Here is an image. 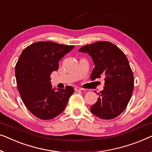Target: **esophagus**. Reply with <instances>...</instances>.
Returning a JSON list of instances; mask_svg holds the SVG:
<instances>
[{
    "label": "esophagus",
    "instance_id": "1",
    "mask_svg": "<svg viewBox=\"0 0 152 152\" xmlns=\"http://www.w3.org/2000/svg\"><path fill=\"white\" fill-rule=\"evenodd\" d=\"M83 90H84V89L81 88V87H75V91H83Z\"/></svg>",
    "mask_w": 152,
    "mask_h": 152
}]
</instances>
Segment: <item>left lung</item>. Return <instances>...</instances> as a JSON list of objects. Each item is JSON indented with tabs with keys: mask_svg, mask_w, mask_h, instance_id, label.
<instances>
[{
	"mask_svg": "<svg viewBox=\"0 0 152 152\" xmlns=\"http://www.w3.org/2000/svg\"><path fill=\"white\" fill-rule=\"evenodd\" d=\"M78 52L92 58L95 67L91 80L102 76L105 80L97 102L91 106V113L102 119L116 118L126 108L134 90V76L127 57L110 42L87 45Z\"/></svg>",
	"mask_w": 152,
	"mask_h": 152,
	"instance_id": "8db88e82",
	"label": "left lung"
}]
</instances>
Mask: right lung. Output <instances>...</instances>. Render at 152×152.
Instances as JSON below:
<instances>
[{
	"label": "right lung",
	"instance_id": "1",
	"mask_svg": "<svg viewBox=\"0 0 152 152\" xmlns=\"http://www.w3.org/2000/svg\"><path fill=\"white\" fill-rule=\"evenodd\" d=\"M74 46L53 42H37L20 54L16 67L17 87L29 112L42 120L52 119L65 110L74 92L71 86L53 88L50 75L58 69V62Z\"/></svg>",
	"mask_w": 152,
	"mask_h": 152
}]
</instances>
